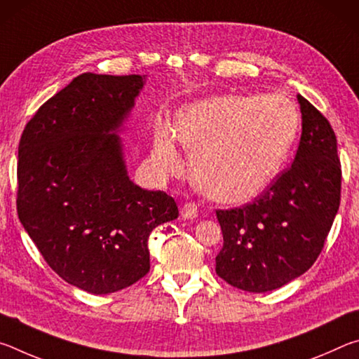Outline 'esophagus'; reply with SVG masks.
Wrapping results in <instances>:
<instances>
[{
  "label": "esophagus",
  "instance_id": "obj_1",
  "mask_svg": "<svg viewBox=\"0 0 359 359\" xmlns=\"http://www.w3.org/2000/svg\"><path fill=\"white\" fill-rule=\"evenodd\" d=\"M198 212H199V209H198L196 204H194V203H187V204L182 205L180 214H182V217L187 218V220H194V218L198 217Z\"/></svg>",
  "mask_w": 359,
  "mask_h": 359
}]
</instances>
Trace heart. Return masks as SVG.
<instances>
[{"mask_svg": "<svg viewBox=\"0 0 359 359\" xmlns=\"http://www.w3.org/2000/svg\"><path fill=\"white\" fill-rule=\"evenodd\" d=\"M299 112L282 95H220L175 114L174 135L156 121L154 156L165 169L180 165L175 139L193 150L191 177L209 198L244 203L280 172L299 133Z\"/></svg>", "mask_w": 359, "mask_h": 359, "instance_id": "1", "label": "heart"}]
</instances>
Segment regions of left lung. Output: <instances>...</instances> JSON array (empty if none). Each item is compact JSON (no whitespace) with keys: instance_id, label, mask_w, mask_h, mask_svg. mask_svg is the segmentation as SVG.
<instances>
[{"instance_id":"8db88e82","label":"left lung","mask_w":359,"mask_h":359,"mask_svg":"<svg viewBox=\"0 0 359 359\" xmlns=\"http://www.w3.org/2000/svg\"><path fill=\"white\" fill-rule=\"evenodd\" d=\"M302 133L296 156L253 203L217 210L223 247L218 277L264 293L302 276L323 250L340 204L342 169L330 121L297 95Z\"/></svg>"}]
</instances>
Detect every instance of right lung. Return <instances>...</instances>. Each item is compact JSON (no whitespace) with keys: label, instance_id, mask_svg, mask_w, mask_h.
I'll return each mask as SVG.
<instances>
[{"label":"right lung","instance_id":"obj_1","mask_svg":"<svg viewBox=\"0 0 359 359\" xmlns=\"http://www.w3.org/2000/svg\"><path fill=\"white\" fill-rule=\"evenodd\" d=\"M144 82L83 72L38 109L19 142L20 223L63 280L93 294L141 280L150 233L179 217L174 198L130 180L115 135Z\"/></svg>","mask_w":359,"mask_h":359}]
</instances>
